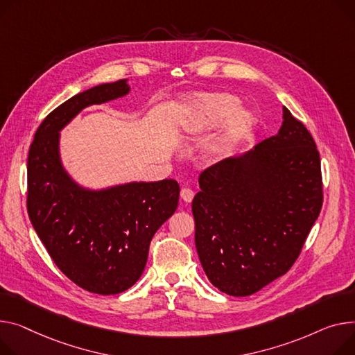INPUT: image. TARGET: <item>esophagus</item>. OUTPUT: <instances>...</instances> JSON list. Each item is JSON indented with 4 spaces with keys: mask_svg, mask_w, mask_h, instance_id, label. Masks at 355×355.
I'll list each match as a JSON object with an SVG mask.
<instances>
[{
    "mask_svg": "<svg viewBox=\"0 0 355 355\" xmlns=\"http://www.w3.org/2000/svg\"><path fill=\"white\" fill-rule=\"evenodd\" d=\"M180 196H181V200H182L184 202H191L193 198H194V191L191 190V188L184 187V188H181Z\"/></svg>",
    "mask_w": 355,
    "mask_h": 355,
    "instance_id": "34e87169",
    "label": "esophagus"
}]
</instances>
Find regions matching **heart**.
I'll return each instance as SVG.
<instances>
[{"label": "heart", "instance_id": "obj_1", "mask_svg": "<svg viewBox=\"0 0 355 355\" xmlns=\"http://www.w3.org/2000/svg\"><path fill=\"white\" fill-rule=\"evenodd\" d=\"M239 107V100L230 94H211V96H201L194 104V110L184 125V131L188 135H198L208 132L223 124L227 118L223 134L212 147L214 155H225L230 150L245 137L252 125L254 116L248 111L233 112ZM234 115L232 116V114Z\"/></svg>", "mask_w": 355, "mask_h": 355}]
</instances>
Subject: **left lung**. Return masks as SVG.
I'll return each mask as SVG.
<instances>
[{"mask_svg": "<svg viewBox=\"0 0 355 355\" xmlns=\"http://www.w3.org/2000/svg\"><path fill=\"white\" fill-rule=\"evenodd\" d=\"M198 182L196 247L212 286L245 297L294 266L324 196L315 141L287 108L277 135L211 165Z\"/></svg>", "mask_w": 355, "mask_h": 355, "instance_id": "1", "label": "left lung"}]
</instances>
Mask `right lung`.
<instances>
[{
    "instance_id": "1",
    "label": "right lung",
    "mask_w": 355,
    "mask_h": 355,
    "mask_svg": "<svg viewBox=\"0 0 355 355\" xmlns=\"http://www.w3.org/2000/svg\"><path fill=\"white\" fill-rule=\"evenodd\" d=\"M125 81L89 88L51 111L35 131L27 161V211L40 240L71 281L101 295L138 281L154 234L174 214L180 197L174 180L85 191L61 167L58 131L84 107L125 96Z\"/></svg>"
}]
</instances>
